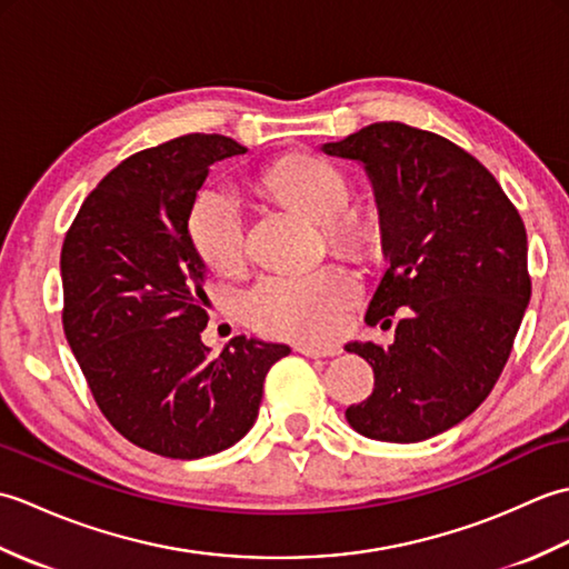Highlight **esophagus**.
<instances>
[{
    "label": "esophagus",
    "instance_id": "1",
    "mask_svg": "<svg viewBox=\"0 0 569 569\" xmlns=\"http://www.w3.org/2000/svg\"><path fill=\"white\" fill-rule=\"evenodd\" d=\"M296 352H298V355H306V357H310V359H320V357H335V355H340V347H318V345L298 342V345H296Z\"/></svg>",
    "mask_w": 569,
    "mask_h": 569
}]
</instances>
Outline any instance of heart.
<instances>
[{
	"label": "heart",
	"instance_id": "heart-1",
	"mask_svg": "<svg viewBox=\"0 0 569 569\" xmlns=\"http://www.w3.org/2000/svg\"><path fill=\"white\" fill-rule=\"evenodd\" d=\"M257 188L308 220L318 222L328 247L355 259L377 257L386 239L383 214L369 200H349V180L318 156H288L253 178ZM188 234L198 257L217 273H234L244 263V220L239 202L224 190H208L188 217ZM357 281L342 266L293 276H266L247 300L257 330L291 340L325 342L340 332L345 310L357 300Z\"/></svg>",
	"mask_w": 569,
	"mask_h": 569
}]
</instances>
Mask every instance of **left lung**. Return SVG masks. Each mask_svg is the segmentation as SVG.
<instances>
[{
  "label": "left lung",
  "instance_id": "left-lung-1",
  "mask_svg": "<svg viewBox=\"0 0 569 569\" xmlns=\"http://www.w3.org/2000/svg\"><path fill=\"white\" fill-rule=\"evenodd\" d=\"M322 151L365 163L383 214L389 269L367 325L401 316L391 347H345L373 369L347 422L371 440H428L475 413L509 361L530 300L523 220L475 156L432 131L377 122Z\"/></svg>",
  "mask_w": 569,
  "mask_h": 569
}]
</instances>
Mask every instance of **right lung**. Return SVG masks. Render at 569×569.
<instances>
[{"mask_svg":"<svg viewBox=\"0 0 569 569\" xmlns=\"http://www.w3.org/2000/svg\"><path fill=\"white\" fill-rule=\"evenodd\" d=\"M247 153L186 134L129 156L84 198L63 251V330L94 403L129 442L171 459L217 455L259 416L291 349L234 337L210 357L204 263L188 217L214 161Z\"/></svg>","mask_w":569,"mask_h":569,"instance_id":"add662e5","label":"right lung"}]
</instances>
